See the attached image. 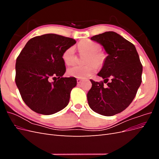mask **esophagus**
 <instances>
[{
  "mask_svg": "<svg viewBox=\"0 0 159 159\" xmlns=\"http://www.w3.org/2000/svg\"><path fill=\"white\" fill-rule=\"evenodd\" d=\"M82 81H83L82 79H80V78H78V79H77V82H78V84H80Z\"/></svg>",
  "mask_w": 159,
  "mask_h": 159,
  "instance_id": "obj_1",
  "label": "esophagus"
}]
</instances>
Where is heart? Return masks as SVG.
<instances>
[{"instance_id":"obj_1","label":"heart","mask_w":159,"mask_h":159,"mask_svg":"<svg viewBox=\"0 0 159 159\" xmlns=\"http://www.w3.org/2000/svg\"><path fill=\"white\" fill-rule=\"evenodd\" d=\"M78 47L81 52L88 53V56L85 61L87 64L71 67L68 70V74L70 76L83 79L95 72L98 70V65L102 66L106 60L107 56L103 51L99 50L100 48L99 44L92 40L88 39L81 40ZM62 59L66 65L75 64L77 56L74 46H70L64 50L62 54Z\"/></svg>"}]
</instances>
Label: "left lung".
Wrapping results in <instances>:
<instances>
[{"instance_id": "1", "label": "left lung", "mask_w": 159, "mask_h": 159, "mask_svg": "<svg viewBox=\"0 0 159 159\" xmlns=\"http://www.w3.org/2000/svg\"><path fill=\"white\" fill-rule=\"evenodd\" d=\"M91 39L102 44L108 54L98 74L107 85L103 81L90 80L88 103L95 112L112 116L128 107L135 98L142 82L143 66L134 46L117 33L105 32Z\"/></svg>"}]
</instances>
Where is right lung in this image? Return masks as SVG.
I'll use <instances>...</instances> for the list:
<instances>
[{"instance_id": "right-lung-1", "label": "right lung", "mask_w": 159, "mask_h": 159, "mask_svg": "<svg viewBox=\"0 0 159 159\" xmlns=\"http://www.w3.org/2000/svg\"><path fill=\"white\" fill-rule=\"evenodd\" d=\"M75 42L73 38L46 34L31 38L17 57L15 82L24 102L34 111L52 115L68 105L77 80L63 76L62 54Z\"/></svg>"}]
</instances>
